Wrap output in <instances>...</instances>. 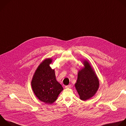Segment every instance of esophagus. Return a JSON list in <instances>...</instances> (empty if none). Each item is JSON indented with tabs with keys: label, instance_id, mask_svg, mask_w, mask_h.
<instances>
[{
	"label": "esophagus",
	"instance_id": "34e87169",
	"mask_svg": "<svg viewBox=\"0 0 126 126\" xmlns=\"http://www.w3.org/2000/svg\"><path fill=\"white\" fill-rule=\"evenodd\" d=\"M71 87V85H68V86H66L65 87V88H66V89H69V88H70Z\"/></svg>",
	"mask_w": 126,
	"mask_h": 126
}]
</instances>
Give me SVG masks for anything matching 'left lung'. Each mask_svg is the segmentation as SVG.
<instances>
[{
	"instance_id": "left-lung-1",
	"label": "left lung",
	"mask_w": 126,
	"mask_h": 126,
	"mask_svg": "<svg viewBox=\"0 0 126 126\" xmlns=\"http://www.w3.org/2000/svg\"><path fill=\"white\" fill-rule=\"evenodd\" d=\"M82 61L83 67L78 72L75 86L79 98L86 101L95 94L99 87V81L89 61L85 59Z\"/></svg>"
}]
</instances>
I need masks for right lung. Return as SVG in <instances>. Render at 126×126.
<instances>
[{
    "instance_id": "right-lung-1",
    "label": "right lung",
    "mask_w": 126,
    "mask_h": 126,
    "mask_svg": "<svg viewBox=\"0 0 126 126\" xmlns=\"http://www.w3.org/2000/svg\"><path fill=\"white\" fill-rule=\"evenodd\" d=\"M52 58H47L36 68L31 81L32 90L37 98L47 104L54 102L63 88L56 79L54 69L50 64Z\"/></svg>"
}]
</instances>
